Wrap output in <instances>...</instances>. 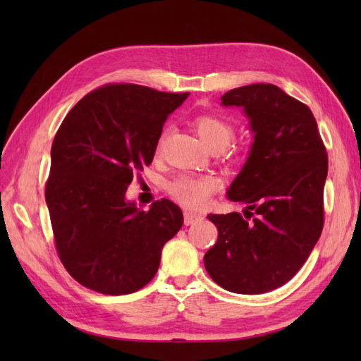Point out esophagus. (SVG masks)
<instances>
[{"label":"esophagus","mask_w":361,"mask_h":361,"mask_svg":"<svg viewBox=\"0 0 361 361\" xmlns=\"http://www.w3.org/2000/svg\"><path fill=\"white\" fill-rule=\"evenodd\" d=\"M200 220H203V215H202L200 212H197V211H190V209H187V211L183 212V221H185V224H187V226L197 223V221H200Z\"/></svg>","instance_id":"obj_1"}]
</instances>
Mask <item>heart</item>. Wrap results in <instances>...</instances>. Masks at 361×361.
Here are the masks:
<instances>
[{"label":"heart","mask_w":361,"mask_h":361,"mask_svg":"<svg viewBox=\"0 0 361 361\" xmlns=\"http://www.w3.org/2000/svg\"><path fill=\"white\" fill-rule=\"evenodd\" d=\"M192 126L197 130L203 143L212 150L224 149L235 135V128L228 120L215 114H200L192 120ZM164 134L158 141V149L162 143ZM218 188V180L214 176H195V174H180L169 183V191L174 199L188 206H199L211 197Z\"/></svg>","instance_id":"1"}]
</instances>
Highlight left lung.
I'll use <instances>...</instances> for the list:
<instances>
[{
	"mask_svg": "<svg viewBox=\"0 0 361 361\" xmlns=\"http://www.w3.org/2000/svg\"><path fill=\"white\" fill-rule=\"evenodd\" d=\"M221 104L244 108L255 141L227 190L244 215H207L218 239L204 268L226 290L264 293L297 274L318 243L329 157L310 108L277 85L238 87Z\"/></svg>",
	"mask_w": 361,
	"mask_h": 361,
	"instance_id": "obj_1",
	"label": "left lung"
}]
</instances>
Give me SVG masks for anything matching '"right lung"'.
<instances>
[{
	"mask_svg": "<svg viewBox=\"0 0 361 361\" xmlns=\"http://www.w3.org/2000/svg\"><path fill=\"white\" fill-rule=\"evenodd\" d=\"M188 93L106 84L64 117L51 147L45 199L59 257L80 285L126 295L155 277L164 244L183 224L167 199L140 211L125 192L150 166L169 114Z\"/></svg>",
	"mask_w": 361,
	"mask_h": 361,
	"instance_id": "right-lung-1",
	"label": "right lung"
}]
</instances>
